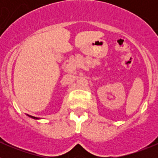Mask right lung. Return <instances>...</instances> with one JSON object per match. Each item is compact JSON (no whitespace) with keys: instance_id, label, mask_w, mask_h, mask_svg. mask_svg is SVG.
<instances>
[{"instance_id":"right-lung-1","label":"right lung","mask_w":158,"mask_h":158,"mask_svg":"<svg viewBox=\"0 0 158 158\" xmlns=\"http://www.w3.org/2000/svg\"><path fill=\"white\" fill-rule=\"evenodd\" d=\"M28 115L29 117H31V118H35V119H40V118H36V117L31 116V115Z\"/></svg>"}]
</instances>
